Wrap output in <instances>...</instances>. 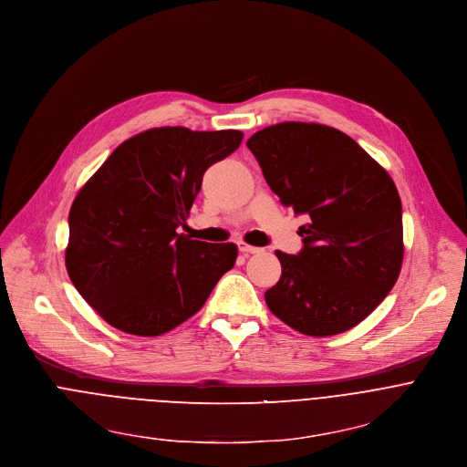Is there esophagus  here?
Here are the masks:
<instances>
[{"instance_id":"1","label":"esophagus","mask_w":467,"mask_h":467,"mask_svg":"<svg viewBox=\"0 0 467 467\" xmlns=\"http://www.w3.org/2000/svg\"><path fill=\"white\" fill-rule=\"evenodd\" d=\"M237 248H239V252L241 254H260L262 252V248H257V246H252V244H248V243H244V241H239L237 243Z\"/></svg>"}]
</instances>
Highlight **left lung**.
Here are the masks:
<instances>
[{
  "label": "left lung",
  "mask_w": 467,
  "mask_h": 467,
  "mask_svg": "<svg viewBox=\"0 0 467 467\" xmlns=\"http://www.w3.org/2000/svg\"><path fill=\"white\" fill-rule=\"evenodd\" d=\"M248 150L284 205L306 215L302 250H276L282 276L265 293L271 312L306 336H334L364 321L402 265V205L389 174L339 130L282 122L254 133Z\"/></svg>",
  "instance_id": "obj_1"
}]
</instances>
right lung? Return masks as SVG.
Instances as JSON below:
<instances>
[{
  "instance_id": "add662e5",
  "label": "right lung",
  "mask_w": 467,
  "mask_h": 467,
  "mask_svg": "<svg viewBox=\"0 0 467 467\" xmlns=\"http://www.w3.org/2000/svg\"><path fill=\"white\" fill-rule=\"evenodd\" d=\"M243 133L153 128L122 142L78 192L68 215L67 271L111 327L160 336L192 317L235 265L234 243L189 239L203 172Z\"/></svg>"
}]
</instances>
